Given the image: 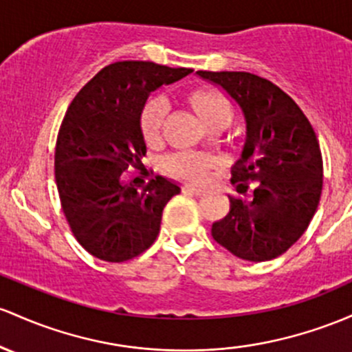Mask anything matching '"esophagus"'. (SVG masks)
<instances>
[{
	"mask_svg": "<svg viewBox=\"0 0 352 352\" xmlns=\"http://www.w3.org/2000/svg\"><path fill=\"white\" fill-rule=\"evenodd\" d=\"M182 190H184V192H187V194L202 195V194H206L207 188H206V187H202V185H184Z\"/></svg>",
	"mask_w": 352,
	"mask_h": 352,
	"instance_id": "34e87169",
	"label": "esophagus"
}]
</instances>
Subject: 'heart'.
Segmentation results:
<instances>
[{
	"label": "heart",
	"mask_w": 352,
	"mask_h": 352,
	"mask_svg": "<svg viewBox=\"0 0 352 352\" xmlns=\"http://www.w3.org/2000/svg\"><path fill=\"white\" fill-rule=\"evenodd\" d=\"M188 100H190V105L194 108L197 117L206 126L215 125V123L226 126L232 117L230 103L227 102L226 96L215 90H195L194 94H190ZM165 111H167V103L164 98L148 100L144 107L140 126L145 142L148 145H157L160 142ZM212 168H214V160L195 152L175 153L168 160V170L173 175L180 177V179L194 180V182L206 180Z\"/></svg>",
	"instance_id": "b5f03b06"
}]
</instances>
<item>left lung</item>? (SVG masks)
Returning a JSON list of instances; mask_svg holds the SVG:
<instances>
[{"label":"left lung","instance_id":"1","mask_svg":"<svg viewBox=\"0 0 352 352\" xmlns=\"http://www.w3.org/2000/svg\"><path fill=\"white\" fill-rule=\"evenodd\" d=\"M226 91L244 115L245 140L230 182V208L212 237L235 257L264 262L299 237L322 192V157L311 123L277 85L247 72H197ZM251 192H248V188Z\"/></svg>","mask_w":352,"mask_h":352}]
</instances>
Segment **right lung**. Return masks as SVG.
Segmentation results:
<instances>
[{
    "label": "right lung",
    "instance_id": "add662e5",
    "mask_svg": "<svg viewBox=\"0 0 352 352\" xmlns=\"http://www.w3.org/2000/svg\"><path fill=\"white\" fill-rule=\"evenodd\" d=\"M152 61L108 65L73 98L55 148L61 208L91 256L123 262L140 256L160 232L164 207L180 185L165 177L145 184L125 175L140 167L146 146L140 118L152 91L190 75Z\"/></svg>",
    "mask_w": 352,
    "mask_h": 352
}]
</instances>
